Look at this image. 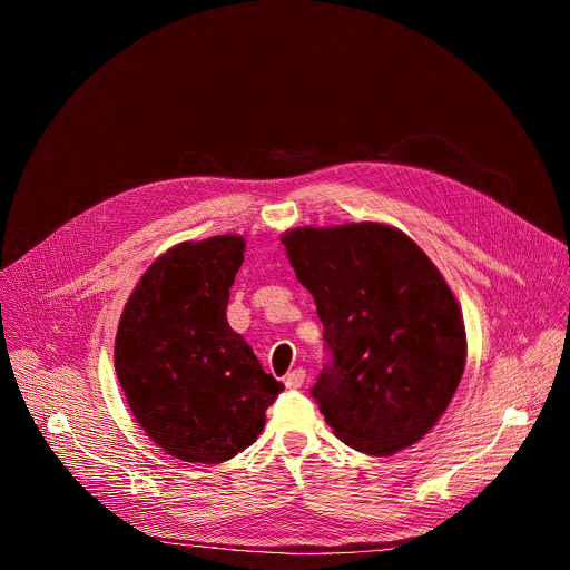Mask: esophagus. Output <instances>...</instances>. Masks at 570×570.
Masks as SVG:
<instances>
[{"mask_svg": "<svg viewBox=\"0 0 570 570\" xmlns=\"http://www.w3.org/2000/svg\"><path fill=\"white\" fill-rule=\"evenodd\" d=\"M304 379H306V372H304L302 367H297V370H293V372H288V374H286L284 383H286V387H291V390H297V387H302Z\"/></svg>", "mask_w": 570, "mask_h": 570, "instance_id": "1", "label": "esophagus"}]
</instances>
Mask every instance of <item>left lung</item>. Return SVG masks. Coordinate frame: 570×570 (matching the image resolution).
<instances>
[{"label": "left lung", "mask_w": 570, "mask_h": 570, "mask_svg": "<svg viewBox=\"0 0 570 570\" xmlns=\"http://www.w3.org/2000/svg\"><path fill=\"white\" fill-rule=\"evenodd\" d=\"M282 243L324 327L327 363L311 387L324 420L367 455L422 440L466 358L460 306L440 271L381 223L297 227Z\"/></svg>", "instance_id": "obj_1"}]
</instances>
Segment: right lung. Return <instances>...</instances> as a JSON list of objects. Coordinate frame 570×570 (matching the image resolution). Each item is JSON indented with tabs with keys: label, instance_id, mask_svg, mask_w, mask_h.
Segmentation results:
<instances>
[{
	"label": "right lung",
	"instance_id": "1",
	"mask_svg": "<svg viewBox=\"0 0 570 570\" xmlns=\"http://www.w3.org/2000/svg\"><path fill=\"white\" fill-rule=\"evenodd\" d=\"M246 243H180L139 279L119 322L115 367L139 426L185 462L218 464L248 449L284 385L227 324Z\"/></svg>",
	"mask_w": 570,
	"mask_h": 570
}]
</instances>
